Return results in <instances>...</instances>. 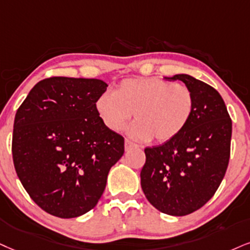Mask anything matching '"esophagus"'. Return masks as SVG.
Listing matches in <instances>:
<instances>
[{
	"label": "esophagus",
	"mask_w": 250,
	"mask_h": 250,
	"mask_svg": "<svg viewBox=\"0 0 250 250\" xmlns=\"http://www.w3.org/2000/svg\"><path fill=\"white\" fill-rule=\"evenodd\" d=\"M133 148H138L137 145L132 143V141L126 139L125 140V150H126V152H128V150H131V149H133Z\"/></svg>",
	"instance_id": "esophagus-1"
}]
</instances>
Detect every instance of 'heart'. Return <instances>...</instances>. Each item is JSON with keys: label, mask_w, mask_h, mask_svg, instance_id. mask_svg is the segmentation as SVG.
Returning <instances> with one entry per match:
<instances>
[{"label": "heart", "mask_w": 250, "mask_h": 250, "mask_svg": "<svg viewBox=\"0 0 250 250\" xmlns=\"http://www.w3.org/2000/svg\"><path fill=\"white\" fill-rule=\"evenodd\" d=\"M193 110L189 88L159 78L124 80L113 94L105 92L96 101L98 117L113 132L124 128L134 112L128 133L141 141L172 140L189 124Z\"/></svg>", "instance_id": "b5f03b06"}]
</instances>
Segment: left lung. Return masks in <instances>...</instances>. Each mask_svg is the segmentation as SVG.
<instances>
[{
  "instance_id": "8db88e82",
  "label": "left lung",
  "mask_w": 250,
  "mask_h": 250,
  "mask_svg": "<svg viewBox=\"0 0 250 250\" xmlns=\"http://www.w3.org/2000/svg\"><path fill=\"white\" fill-rule=\"evenodd\" d=\"M180 80L195 98L189 124L167 143L145 148L141 188L154 208L182 217L205 205L219 188L229 161L232 120L220 94L188 74Z\"/></svg>"
}]
</instances>
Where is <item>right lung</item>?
<instances>
[{
  "instance_id": "1",
  "label": "right lung",
  "mask_w": 250,
  "mask_h": 250,
  "mask_svg": "<svg viewBox=\"0 0 250 250\" xmlns=\"http://www.w3.org/2000/svg\"><path fill=\"white\" fill-rule=\"evenodd\" d=\"M107 84L97 79L55 76L39 81L18 107L12 159L21 183L39 208L59 218L94 208L124 138L97 115Z\"/></svg>"
}]
</instances>
